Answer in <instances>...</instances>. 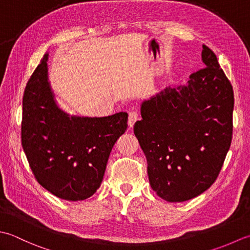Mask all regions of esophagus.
<instances>
[{
	"instance_id": "34e87169",
	"label": "esophagus",
	"mask_w": 250,
	"mask_h": 250,
	"mask_svg": "<svg viewBox=\"0 0 250 250\" xmlns=\"http://www.w3.org/2000/svg\"><path fill=\"white\" fill-rule=\"evenodd\" d=\"M139 119V113L137 111H130L129 112V116H128V125L130 127L134 126L137 121Z\"/></svg>"
}]
</instances>
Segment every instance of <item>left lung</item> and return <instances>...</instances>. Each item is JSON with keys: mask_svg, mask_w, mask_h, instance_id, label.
<instances>
[{"mask_svg": "<svg viewBox=\"0 0 250 250\" xmlns=\"http://www.w3.org/2000/svg\"><path fill=\"white\" fill-rule=\"evenodd\" d=\"M202 60L204 68L187 84L144 101L142 120L134 126L151 188L167 202H185L209 189L231 146L233 87L206 45Z\"/></svg>", "mask_w": 250, "mask_h": 250, "instance_id": "obj_1", "label": "left lung"}]
</instances>
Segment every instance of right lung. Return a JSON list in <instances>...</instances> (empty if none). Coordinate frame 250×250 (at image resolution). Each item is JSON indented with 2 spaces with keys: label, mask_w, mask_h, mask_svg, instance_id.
<instances>
[{
  "label": "right lung",
  "mask_w": 250,
  "mask_h": 250,
  "mask_svg": "<svg viewBox=\"0 0 250 250\" xmlns=\"http://www.w3.org/2000/svg\"><path fill=\"white\" fill-rule=\"evenodd\" d=\"M45 54L25 86L21 145L35 179L67 201L90 197L104 179L112 147L127 129L128 114L70 116L59 109L47 78Z\"/></svg>",
  "instance_id": "1"
}]
</instances>
